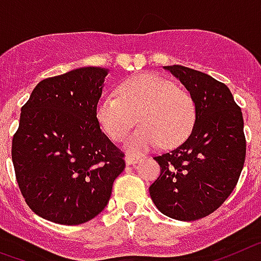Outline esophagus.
Here are the masks:
<instances>
[{
  "instance_id": "obj_1",
  "label": "esophagus",
  "mask_w": 261,
  "mask_h": 261,
  "mask_svg": "<svg viewBox=\"0 0 261 261\" xmlns=\"http://www.w3.org/2000/svg\"><path fill=\"white\" fill-rule=\"evenodd\" d=\"M124 160H126V164L131 165V164H135V163L139 162L140 158L139 156H135V155H127Z\"/></svg>"
}]
</instances>
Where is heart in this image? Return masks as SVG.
Wrapping results in <instances>:
<instances>
[{"label":"heart","mask_w":261,"mask_h":261,"mask_svg":"<svg viewBox=\"0 0 261 261\" xmlns=\"http://www.w3.org/2000/svg\"><path fill=\"white\" fill-rule=\"evenodd\" d=\"M97 119L114 142H122L131 128L142 126L130 137V152H143L162 143H182L196 122L193 97L172 81L144 73L127 79L118 87V97L106 96L97 105Z\"/></svg>","instance_id":"1"}]
</instances>
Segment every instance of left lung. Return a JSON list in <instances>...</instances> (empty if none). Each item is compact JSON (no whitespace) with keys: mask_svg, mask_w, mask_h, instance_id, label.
<instances>
[{"mask_svg":"<svg viewBox=\"0 0 261 261\" xmlns=\"http://www.w3.org/2000/svg\"><path fill=\"white\" fill-rule=\"evenodd\" d=\"M164 68L189 90L197 114L184 143L153 158L160 174L149 196L167 217L196 221L218 209L237 187L246 160L243 114L221 81L182 65Z\"/></svg>","mask_w":261,"mask_h":261,"instance_id":"1","label":"left lung"}]
</instances>
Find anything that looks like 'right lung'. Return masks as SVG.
<instances>
[{
  "label": "right lung",
  "mask_w": 261,
  "mask_h": 261,
  "mask_svg": "<svg viewBox=\"0 0 261 261\" xmlns=\"http://www.w3.org/2000/svg\"><path fill=\"white\" fill-rule=\"evenodd\" d=\"M103 68H79L40 81L22 106L11 159L24 201L60 225H81L105 209L124 153L99 128Z\"/></svg>",
  "instance_id": "add662e5"
}]
</instances>
